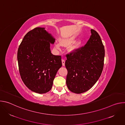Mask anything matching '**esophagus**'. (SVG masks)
<instances>
[{"label": "esophagus", "mask_w": 125, "mask_h": 125, "mask_svg": "<svg viewBox=\"0 0 125 125\" xmlns=\"http://www.w3.org/2000/svg\"><path fill=\"white\" fill-rule=\"evenodd\" d=\"M65 61L64 59L62 60V65L63 66H65Z\"/></svg>", "instance_id": "34e87169"}]
</instances>
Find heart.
Segmentation results:
<instances>
[{"label":"heart","mask_w":125,"mask_h":125,"mask_svg":"<svg viewBox=\"0 0 125 125\" xmlns=\"http://www.w3.org/2000/svg\"><path fill=\"white\" fill-rule=\"evenodd\" d=\"M77 38L74 35L71 36L66 39H64L61 40L60 42H56L55 44V47L57 49H61V45L63 46H68L71 45L74 43V44L71 45L68 49V52L72 54H74L76 53L78 50L80 49L82 44L83 43V41L82 39H79L76 42Z\"/></svg>","instance_id":"heart-1"}]
</instances>
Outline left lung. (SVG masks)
I'll return each instance as SVG.
<instances>
[{"label": "left lung", "instance_id": "8db88e82", "mask_svg": "<svg viewBox=\"0 0 125 125\" xmlns=\"http://www.w3.org/2000/svg\"><path fill=\"white\" fill-rule=\"evenodd\" d=\"M91 37L74 54H68L65 66L68 71L66 84L75 94L91 88L99 79L103 68L104 47L98 33L91 29Z\"/></svg>", "mask_w": 125, "mask_h": 125}]
</instances>
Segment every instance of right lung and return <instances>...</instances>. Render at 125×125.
Here are the masks:
<instances>
[{"instance_id": "right-lung-1", "label": "right lung", "mask_w": 125, "mask_h": 125, "mask_svg": "<svg viewBox=\"0 0 125 125\" xmlns=\"http://www.w3.org/2000/svg\"><path fill=\"white\" fill-rule=\"evenodd\" d=\"M55 39L45 28L37 27L24 37L18 50L17 60L21 79L31 91L40 94L49 92L58 70L61 56L51 53Z\"/></svg>"}]
</instances>
